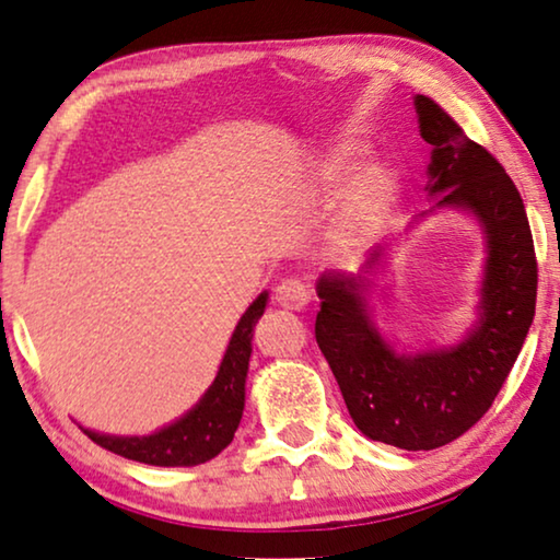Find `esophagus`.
<instances>
[{"mask_svg": "<svg viewBox=\"0 0 560 560\" xmlns=\"http://www.w3.org/2000/svg\"><path fill=\"white\" fill-rule=\"evenodd\" d=\"M276 302L287 310H304L312 302V289L302 279H284L276 287Z\"/></svg>", "mask_w": 560, "mask_h": 560, "instance_id": "34e87169", "label": "esophagus"}]
</instances>
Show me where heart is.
Returning <instances> with one entry per match:
<instances>
[{"instance_id": "b5f03b06", "label": "heart", "mask_w": 560, "mask_h": 560, "mask_svg": "<svg viewBox=\"0 0 560 560\" xmlns=\"http://www.w3.org/2000/svg\"><path fill=\"white\" fill-rule=\"evenodd\" d=\"M358 145H342L323 166V186L327 194L338 191L346 171L353 163ZM399 202V182L382 163H371L350 178L342 189L335 214V243L342 250H361L389 228Z\"/></svg>"}]
</instances>
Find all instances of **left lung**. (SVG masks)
<instances>
[{"label": "left lung", "mask_w": 560, "mask_h": 560, "mask_svg": "<svg viewBox=\"0 0 560 560\" xmlns=\"http://www.w3.org/2000/svg\"><path fill=\"white\" fill-rule=\"evenodd\" d=\"M420 136L432 145L438 207L471 210L489 243L479 325L435 353L397 355L369 323L361 276H323L315 338L355 428L401 451L441 448L471 430L502 389L535 317L538 260L517 186L487 148L430 96H415ZM376 264V260H371Z\"/></svg>", "instance_id": "8db88e82"}]
</instances>
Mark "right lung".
<instances>
[{
	"label": "right lung",
	"instance_id": "obj_1",
	"mask_svg": "<svg viewBox=\"0 0 560 560\" xmlns=\"http://www.w3.org/2000/svg\"><path fill=\"white\" fill-rule=\"evenodd\" d=\"M266 296L268 294H260L241 317L233 338H230L228 353L220 363L218 378L199 399V405L186 412L182 420L148 438H115L92 430H84V435L117 456L148 466H199L225 451L233 443L243 417L253 327L264 315Z\"/></svg>",
	"mask_w": 560,
	"mask_h": 560
}]
</instances>
